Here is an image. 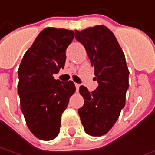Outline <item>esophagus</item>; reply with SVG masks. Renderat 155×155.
Segmentation results:
<instances>
[{"mask_svg": "<svg viewBox=\"0 0 155 155\" xmlns=\"http://www.w3.org/2000/svg\"><path fill=\"white\" fill-rule=\"evenodd\" d=\"M75 86H76V89H77V90H78V89H79V87H80L79 84H77V83H75Z\"/></svg>", "mask_w": 155, "mask_h": 155, "instance_id": "1", "label": "esophagus"}]
</instances>
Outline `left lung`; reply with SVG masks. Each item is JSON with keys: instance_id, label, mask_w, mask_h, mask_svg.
I'll use <instances>...</instances> for the list:
<instances>
[{"instance_id": "1", "label": "left lung", "mask_w": 155, "mask_h": 155, "mask_svg": "<svg viewBox=\"0 0 155 155\" xmlns=\"http://www.w3.org/2000/svg\"><path fill=\"white\" fill-rule=\"evenodd\" d=\"M75 34L77 41L86 49L98 83L92 92L80 86L84 104L78 109V114L85 132L100 137L114 126L125 105L128 67L123 51L108 28L96 25L82 31H75Z\"/></svg>"}]
</instances>
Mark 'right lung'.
<instances>
[{
	"mask_svg": "<svg viewBox=\"0 0 155 155\" xmlns=\"http://www.w3.org/2000/svg\"><path fill=\"white\" fill-rule=\"evenodd\" d=\"M72 31L45 28L22 59L18 71L21 111L31 133L43 141L60 133L61 115L75 92L72 81L61 82L54 74L64 68Z\"/></svg>",
	"mask_w": 155,
	"mask_h": 155,
	"instance_id": "obj_1",
	"label": "right lung"
}]
</instances>
